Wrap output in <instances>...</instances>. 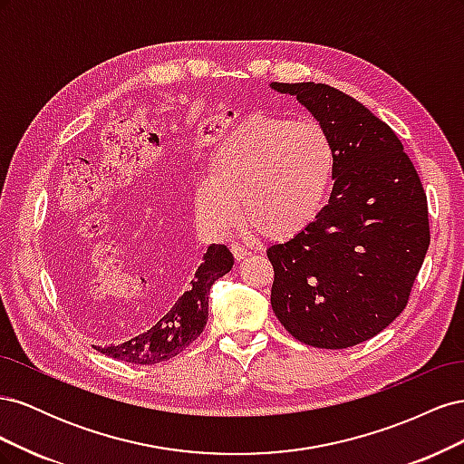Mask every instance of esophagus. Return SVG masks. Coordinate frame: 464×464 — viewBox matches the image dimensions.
I'll return each mask as SVG.
<instances>
[{
    "label": "esophagus",
    "instance_id": "esophagus-1",
    "mask_svg": "<svg viewBox=\"0 0 464 464\" xmlns=\"http://www.w3.org/2000/svg\"><path fill=\"white\" fill-rule=\"evenodd\" d=\"M232 256H234L236 261H242V259H246V257L249 256V251H247L244 246L234 244V246H232Z\"/></svg>",
    "mask_w": 464,
    "mask_h": 464
}]
</instances>
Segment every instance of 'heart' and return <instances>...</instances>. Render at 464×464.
Returning <instances> with one entry per match:
<instances>
[{
  "mask_svg": "<svg viewBox=\"0 0 464 464\" xmlns=\"http://www.w3.org/2000/svg\"><path fill=\"white\" fill-rule=\"evenodd\" d=\"M336 170L333 139L314 120L256 114L224 135L193 189L203 236L220 240L240 217L269 240L304 232L325 208Z\"/></svg>",
  "mask_w": 464,
  "mask_h": 464,
  "instance_id": "heart-1",
  "label": "heart"
}]
</instances>
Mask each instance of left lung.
<instances>
[{"label": "left lung", "mask_w": 464, "mask_h": 464, "mask_svg": "<svg viewBox=\"0 0 464 464\" xmlns=\"http://www.w3.org/2000/svg\"><path fill=\"white\" fill-rule=\"evenodd\" d=\"M327 130L336 150L329 203L304 232L266 249L273 312L315 348L372 339L409 302L430 246L428 201L416 168L385 121L321 82H271Z\"/></svg>", "instance_id": "left-lung-1"}]
</instances>
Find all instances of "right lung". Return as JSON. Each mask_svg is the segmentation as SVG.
<instances>
[{
	"label": "right lung",
	"instance_id": "obj_1",
	"mask_svg": "<svg viewBox=\"0 0 464 464\" xmlns=\"http://www.w3.org/2000/svg\"><path fill=\"white\" fill-rule=\"evenodd\" d=\"M96 244L79 227L69 228L55 244L53 271L69 300L77 302L91 285V256ZM104 244H110L104 240ZM114 247V244H110ZM234 265L230 249L210 244L186 290L154 319L150 325L137 331L123 343L96 346L102 354L130 363L152 366L170 360L186 350L203 333L208 317V292L215 280L227 275Z\"/></svg>",
	"mask_w": 464,
	"mask_h": 464
}]
</instances>
